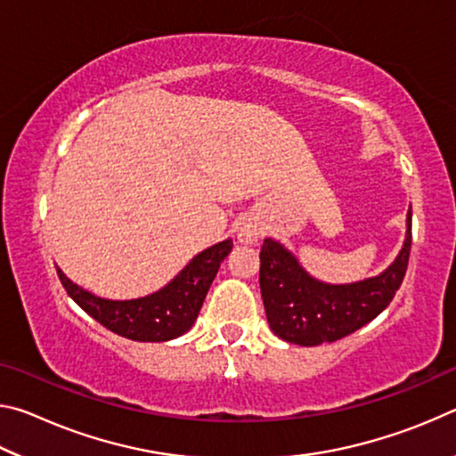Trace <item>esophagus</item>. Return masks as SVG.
<instances>
[{"label":"esophagus","instance_id":"1","mask_svg":"<svg viewBox=\"0 0 456 456\" xmlns=\"http://www.w3.org/2000/svg\"><path fill=\"white\" fill-rule=\"evenodd\" d=\"M237 239L241 243H256L259 239V227L253 221H243L237 229Z\"/></svg>","mask_w":456,"mask_h":456}]
</instances>
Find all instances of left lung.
Here are the masks:
<instances>
[{"label": "left lung", "mask_w": 456, "mask_h": 456, "mask_svg": "<svg viewBox=\"0 0 456 456\" xmlns=\"http://www.w3.org/2000/svg\"><path fill=\"white\" fill-rule=\"evenodd\" d=\"M412 245V211L406 241L382 275L350 285L315 281L288 249L265 239L259 251V288L269 328L285 342L318 346L336 342L366 326L395 299L406 275Z\"/></svg>", "instance_id": "obj_1"}]
</instances>
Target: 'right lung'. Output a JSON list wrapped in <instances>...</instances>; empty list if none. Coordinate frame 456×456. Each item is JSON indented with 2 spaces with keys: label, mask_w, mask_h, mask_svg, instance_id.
Returning a JSON list of instances; mask_svg holds the SVG:
<instances>
[{
  "label": "right lung",
  "mask_w": 456,
  "mask_h": 456,
  "mask_svg": "<svg viewBox=\"0 0 456 456\" xmlns=\"http://www.w3.org/2000/svg\"><path fill=\"white\" fill-rule=\"evenodd\" d=\"M233 249V241H221L191 261L175 280L152 296L130 302H112L78 288L58 269L64 289L84 312L114 334L134 342H167L189 331L195 323L221 261Z\"/></svg>",
  "instance_id": "add662e5"
}]
</instances>
